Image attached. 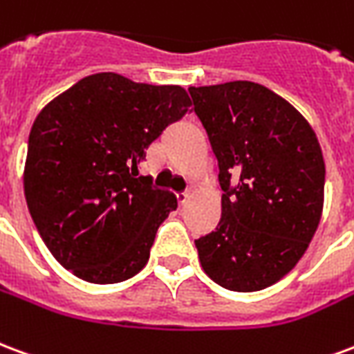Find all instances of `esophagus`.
Instances as JSON below:
<instances>
[{"mask_svg":"<svg viewBox=\"0 0 354 354\" xmlns=\"http://www.w3.org/2000/svg\"><path fill=\"white\" fill-rule=\"evenodd\" d=\"M190 196H192V192H190V190H187V192H180V194H177V200H179L180 205H185V203L190 200Z\"/></svg>","mask_w":354,"mask_h":354,"instance_id":"34e87169","label":"esophagus"}]
</instances>
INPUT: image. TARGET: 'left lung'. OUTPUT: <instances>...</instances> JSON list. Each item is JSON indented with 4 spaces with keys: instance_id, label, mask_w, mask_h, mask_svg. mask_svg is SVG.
Here are the masks:
<instances>
[{
    "instance_id": "obj_1",
    "label": "left lung",
    "mask_w": 354,
    "mask_h": 354,
    "mask_svg": "<svg viewBox=\"0 0 354 354\" xmlns=\"http://www.w3.org/2000/svg\"><path fill=\"white\" fill-rule=\"evenodd\" d=\"M218 162L223 216L196 239L216 285L254 292L283 279L308 251L324 203V160L313 128L259 82L188 88Z\"/></svg>"
}]
</instances>
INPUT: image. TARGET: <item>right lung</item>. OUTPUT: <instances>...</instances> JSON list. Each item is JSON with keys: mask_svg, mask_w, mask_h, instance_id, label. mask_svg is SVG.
Returning a JSON list of instances; mask_svg holds the SVG:
<instances>
[{"mask_svg": "<svg viewBox=\"0 0 354 354\" xmlns=\"http://www.w3.org/2000/svg\"><path fill=\"white\" fill-rule=\"evenodd\" d=\"M190 105L175 84L95 73L41 109L28 139L26 202L48 251L79 279L111 285L145 268L177 198L152 187L139 164Z\"/></svg>", "mask_w": 354, "mask_h": 354, "instance_id": "1", "label": "right lung"}]
</instances>
